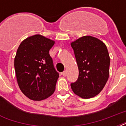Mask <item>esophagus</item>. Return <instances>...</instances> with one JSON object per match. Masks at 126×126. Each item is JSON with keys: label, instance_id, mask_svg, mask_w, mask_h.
<instances>
[{"label": "esophagus", "instance_id": "1", "mask_svg": "<svg viewBox=\"0 0 126 126\" xmlns=\"http://www.w3.org/2000/svg\"><path fill=\"white\" fill-rule=\"evenodd\" d=\"M62 75H63V77H66V75H67V72L66 71H63V73H62Z\"/></svg>", "mask_w": 126, "mask_h": 126}]
</instances>
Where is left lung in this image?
Masks as SVG:
<instances>
[{
	"instance_id": "8db88e82",
	"label": "left lung",
	"mask_w": 126,
	"mask_h": 126,
	"mask_svg": "<svg viewBox=\"0 0 126 126\" xmlns=\"http://www.w3.org/2000/svg\"><path fill=\"white\" fill-rule=\"evenodd\" d=\"M79 67L77 82L71 84L76 95L90 99L101 92L109 77L110 57L104 42L84 36L71 43Z\"/></svg>"
}]
</instances>
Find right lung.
<instances>
[{"mask_svg": "<svg viewBox=\"0 0 126 126\" xmlns=\"http://www.w3.org/2000/svg\"><path fill=\"white\" fill-rule=\"evenodd\" d=\"M54 44V40L35 34L23 40L17 48L14 58L17 81L30 99L42 101L55 92L59 73L49 54Z\"/></svg>", "mask_w": 126, "mask_h": 126, "instance_id": "1", "label": "right lung"}]
</instances>
